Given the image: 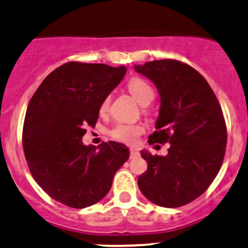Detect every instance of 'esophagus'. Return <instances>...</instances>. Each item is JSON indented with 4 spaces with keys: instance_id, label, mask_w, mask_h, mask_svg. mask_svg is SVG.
Instances as JSON below:
<instances>
[{
    "instance_id": "1",
    "label": "esophagus",
    "mask_w": 248,
    "mask_h": 248,
    "mask_svg": "<svg viewBox=\"0 0 248 248\" xmlns=\"http://www.w3.org/2000/svg\"><path fill=\"white\" fill-rule=\"evenodd\" d=\"M136 156H139V151L136 149H130V158L136 157Z\"/></svg>"
}]
</instances>
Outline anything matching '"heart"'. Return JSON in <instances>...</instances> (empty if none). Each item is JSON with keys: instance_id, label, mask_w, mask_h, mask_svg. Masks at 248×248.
I'll use <instances>...</instances> for the list:
<instances>
[{"instance_id": "heart-1", "label": "heart", "mask_w": 248, "mask_h": 248, "mask_svg": "<svg viewBox=\"0 0 248 248\" xmlns=\"http://www.w3.org/2000/svg\"><path fill=\"white\" fill-rule=\"evenodd\" d=\"M128 90L131 93V96L139 102L142 106H146L155 97V91L151 87L149 82L145 79L139 78V77H133L129 79ZM109 107V98H104V101L101 104V110L104 112ZM144 131V126L138 123H124L119 122L115 123L114 125L108 130V135L113 139L118 140L124 144H134L136 140L139 139Z\"/></svg>"}]
</instances>
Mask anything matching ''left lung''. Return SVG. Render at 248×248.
<instances>
[{
  "label": "left lung",
  "instance_id": "1",
  "mask_svg": "<svg viewBox=\"0 0 248 248\" xmlns=\"http://www.w3.org/2000/svg\"><path fill=\"white\" fill-rule=\"evenodd\" d=\"M135 71L151 79L160 94L149 144H170L166 156L142 150L147 171L138 186L154 204L186 205L208 189L222 165L228 131L221 107L206 79L187 63L155 60L135 65Z\"/></svg>",
  "mask_w": 248,
  "mask_h": 248
}]
</instances>
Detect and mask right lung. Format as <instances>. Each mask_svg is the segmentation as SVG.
<instances>
[{"instance_id":"1","label":"right lung","mask_w":248,"mask_h":248,"mask_svg":"<svg viewBox=\"0 0 248 248\" xmlns=\"http://www.w3.org/2000/svg\"><path fill=\"white\" fill-rule=\"evenodd\" d=\"M125 72V66L71 61L47 75L29 102L23 125L29 171L63 205L83 209L103 199L129 158L120 142H82L85 128L96 125L102 102Z\"/></svg>"}]
</instances>
